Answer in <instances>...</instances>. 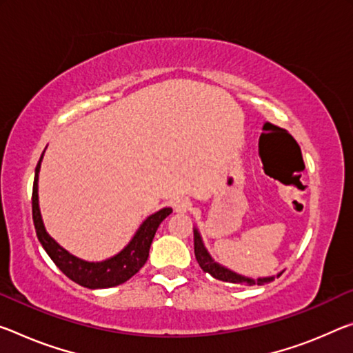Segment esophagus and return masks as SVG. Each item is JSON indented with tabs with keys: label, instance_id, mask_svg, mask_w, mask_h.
I'll return each instance as SVG.
<instances>
[{
	"label": "esophagus",
	"instance_id": "esophagus-1",
	"mask_svg": "<svg viewBox=\"0 0 353 353\" xmlns=\"http://www.w3.org/2000/svg\"><path fill=\"white\" fill-rule=\"evenodd\" d=\"M190 209V201L187 198H179L174 201V210L179 212V214H183Z\"/></svg>",
	"mask_w": 353,
	"mask_h": 353
}]
</instances>
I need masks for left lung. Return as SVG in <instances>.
<instances>
[{"mask_svg": "<svg viewBox=\"0 0 353 353\" xmlns=\"http://www.w3.org/2000/svg\"><path fill=\"white\" fill-rule=\"evenodd\" d=\"M194 256H196V261L199 267L203 268L205 273H209L216 279H221V281H226V283H236V284H248V286H253V284H265V283H270L275 279V276H268V278H257V279H251L247 276H242L239 275V273L232 272V270H228L226 267H223L220 264H216V262L212 259V256L207 253V250L203 243V239H201L198 229H194ZM281 275V273H278V276Z\"/></svg>", "mask_w": 353, "mask_h": 353, "instance_id": "8db88e82", "label": "left lung"}]
</instances>
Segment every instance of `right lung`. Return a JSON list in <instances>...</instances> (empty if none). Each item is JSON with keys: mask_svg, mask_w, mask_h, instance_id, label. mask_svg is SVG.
Segmentation results:
<instances>
[{"mask_svg": "<svg viewBox=\"0 0 353 353\" xmlns=\"http://www.w3.org/2000/svg\"><path fill=\"white\" fill-rule=\"evenodd\" d=\"M41 160L36 166V176L34 183H32V221H34L37 239L47 254L52 257V261L64 273L67 278L72 281L80 284L83 288L88 289H106L114 288L119 284L125 283L130 279L135 273L139 272L144 264H146L149 257V248L152 243V239L155 236L157 229H159L160 223L171 214V207H165L159 212H155L148 220L143 223L137 231L135 236L130 240V243L117 253L116 256L110 257V259L102 262H88L81 261L78 257L72 256L69 251H65L61 245H58L54 240L48 236L43 226L41 210H39V194H37V181H39V170H41Z\"/></svg>", "mask_w": 353, "mask_h": 353, "instance_id": "add662e5", "label": "right lung"}]
</instances>
